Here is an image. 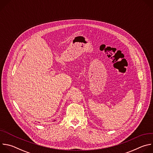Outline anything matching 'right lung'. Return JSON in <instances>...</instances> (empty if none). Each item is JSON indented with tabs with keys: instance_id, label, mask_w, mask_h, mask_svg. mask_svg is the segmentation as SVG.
<instances>
[{
	"instance_id": "right-lung-1",
	"label": "right lung",
	"mask_w": 153,
	"mask_h": 153,
	"mask_svg": "<svg viewBox=\"0 0 153 153\" xmlns=\"http://www.w3.org/2000/svg\"><path fill=\"white\" fill-rule=\"evenodd\" d=\"M54 121H56V120H54Z\"/></svg>"
}]
</instances>
